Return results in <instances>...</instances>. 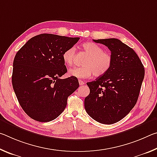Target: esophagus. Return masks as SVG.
I'll list each match as a JSON object with an SVG mask.
<instances>
[{
	"mask_svg": "<svg viewBox=\"0 0 157 157\" xmlns=\"http://www.w3.org/2000/svg\"><path fill=\"white\" fill-rule=\"evenodd\" d=\"M78 82H79V85H80V86H82V85H84L85 84L83 81L81 80V79H79Z\"/></svg>",
	"mask_w": 157,
	"mask_h": 157,
	"instance_id": "34e87169",
	"label": "esophagus"
}]
</instances>
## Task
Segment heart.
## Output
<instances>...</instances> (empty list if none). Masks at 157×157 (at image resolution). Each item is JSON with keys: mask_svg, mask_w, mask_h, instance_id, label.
<instances>
[{"mask_svg": "<svg viewBox=\"0 0 157 157\" xmlns=\"http://www.w3.org/2000/svg\"><path fill=\"white\" fill-rule=\"evenodd\" d=\"M82 49L88 55L84 62V66L71 68L68 75L77 78H88L93 73L96 77L107 73L111 67L113 58L109 52L104 51L99 45L86 42L82 44ZM75 56V48L71 47L63 53V60L66 65L73 64Z\"/></svg>", "mask_w": 157, "mask_h": 157, "instance_id": "obj_1", "label": "heart"}]
</instances>
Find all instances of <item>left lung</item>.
Wrapping results in <instances>:
<instances>
[{
    "label": "left lung",
    "mask_w": 157,
    "mask_h": 157,
    "mask_svg": "<svg viewBox=\"0 0 157 157\" xmlns=\"http://www.w3.org/2000/svg\"><path fill=\"white\" fill-rule=\"evenodd\" d=\"M93 41L108 47L113 63L107 73L87 83L90 94L84 107L95 121L111 124L122 120L136 105L145 68L134 50L119 39Z\"/></svg>",
    "instance_id": "obj_1"
}]
</instances>
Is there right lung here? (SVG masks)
I'll use <instances>...</instances> for the list:
<instances>
[{"label":"right lung","instance_id":"add662e5","mask_svg":"<svg viewBox=\"0 0 157 157\" xmlns=\"http://www.w3.org/2000/svg\"><path fill=\"white\" fill-rule=\"evenodd\" d=\"M79 37L41 34L31 38L15 55L12 86L18 102L31 118L49 122L67 105L68 97L79 87L75 77L60 79L67 72L63 53Z\"/></svg>","mask_w":157,"mask_h":157}]
</instances>
